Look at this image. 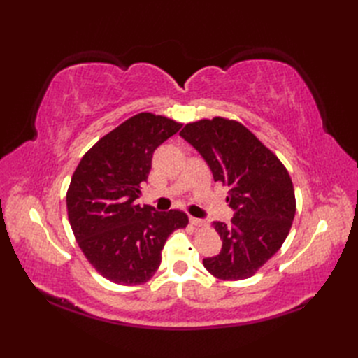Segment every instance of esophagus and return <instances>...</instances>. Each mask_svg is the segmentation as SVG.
I'll return each mask as SVG.
<instances>
[{
	"instance_id": "1",
	"label": "esophagus",
	"mask_w": 358,
	"mask_h": 358,
	"mask_svg": "<svg viewBox=\"0 0 358 358\" xmlns=\"http://www.w3.org/2000/svg\"><path fill=\"white\" fill-rule=\"evenodd\" d=\"M189 222H191V225H194V227H204V225H206V222H204L203 220L194 218V216H191V218H189Z\"/></svg>"
}]
</instances>
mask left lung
Here are the masks:
<instances>
[{
  "instance_id": "1",
  "label": "left lung",
  "mask_w": 358,
  "mask_h": 358,
  "mask_svg": "<svg viewBox=\"0 0 358 358\" xmlns=\"http://www.w3.org/2000/svg\"><path fill=\"white\" fill-rule=\"evenodd\" d=\"M208 162L215 182L229 187L231 225L215 221L222 249L203 266L222 280L254 276L285 242L296 215L288 170L249 129L215 116L189 122L179 133Z\"/></svg>"
}]
</instances>
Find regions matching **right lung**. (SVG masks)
<instances>
[{"label":"right lung","mask_w":358,"mask_h":358,"mask_svg":"<svg viewBox=\"0 0 358 358\" xmlns=\"http://www.w3.org/2000/svg\"><path fill=\"white\" fill-rule=\"evenodd\" d=\"M182 124L137 113L101 137L76 167L67 191L71 230L86 259L117 285H140L154 276L167 237L185 229L180 210L155 212L137 204L154 150Z\"/></svg>","instance_id":"1"}]
</instances>
